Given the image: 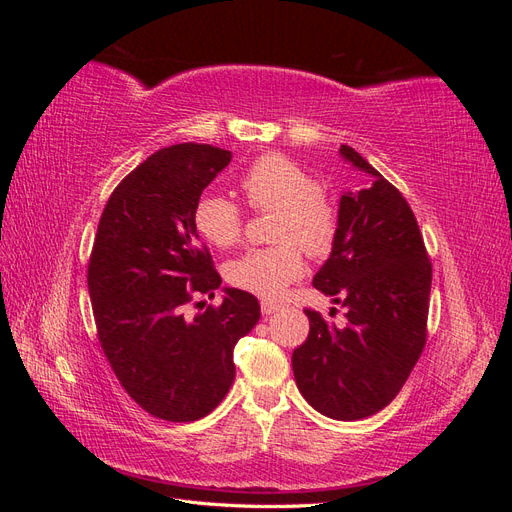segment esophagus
<instances>
[{
  "instance_id": "esophagus-1",
  "label": "esophagus",
  "mask_w": 512,
  "mask_h": 512,
  "mask_svg": "<svg viewBox=\"0 0 512 512\" xmlns=\"http://www.w3.org/2000/svg\"><path fill=\"white\" fill-rule=\"evenodd\" d=\"M282 307V303H271V301H262V305H260V309H262V314H275L277 309Z\"/></svg>"
}]
</instances>
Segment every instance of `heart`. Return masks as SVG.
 <instances>
[{
	"label": "heart",
	"instance_id": "obj_1",
	"mask_svg": "<svg viewBox=\"0 0 512 512\" xmlns=\"http://www.w3.org/2000/svg\"><path fill=\"white\" fill-rule=\"evenodd\" d=\"M241 190L254 209L275 211L271 247H256L232 258L226 280L260 299H277L305 271L303 250L312 258L329 256L337 239V207L318 179L280 153L256 158L241 177ZM194 226L209 245L226 247L241 239L243 213L224 194H205L196 203Z\"/></svg>",
	"mask_w": 512,
	"mask_h": 512
}]
</instances>
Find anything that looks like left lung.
Here are the masks:
<instances>
[{"label":"left lung","mask_w":512,"mask_h":512,"mask_svg":"<svg viewBox=\"0 0 512 512\" xmlns=\"http://www.w3.org/2000/svg\"><path fill=\"white\" fill-rule=\"evenodd\" d=\"M339 156L371 177L339 198L337 239L314 275V288L346 307V324L305 309L309 335L292 352V371L314 410L359 421L391 404L425 348L431 262L395 185L352 147Z\"/></svg>","instance_id":"1"}]
</instances>
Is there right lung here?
Listing matches in <instances>:
<instances>
[{"label":"right lung","mask_w":512,"mask_h":512,"mask_svg":"<svg viewBox=\"0 0 512 512\" xmlns=\"http://www.w3.org/2000/svg\"><path fill=\"white\" fill-rule=\"evenodd\" d=\"M232 153L183 143L153 153L108 198L87 286L100 346L138 406L170 423L207 416L235 380L232 350L260 318L254 294L224 288L194 318L183 305L222 284L194 209Z\"/></svg>","instance_id":"1"}]
</instances>
